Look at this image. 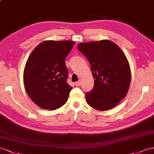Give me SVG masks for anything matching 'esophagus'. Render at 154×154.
<instances>
[{
	"label": "esophagus",
	"instance_id": "obj_1",
	"mask_svg": "<svg viewBox=\"0 0 154 154\" xmlns=\"http://www.w3.org/2000/svg\"><path fill=\"white\" fill-rule=\"evenodd\" d=\"M75 84L76 86H80V85H81V81H77L75 83Z\"/></svg>",
	"mask_w": 154,
	"mask_h": 154
}]
</instances>
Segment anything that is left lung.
<instances>
[{
	"label": "left lung",
	"instance_id": "1",
	"mask_svg": "<svg viewBox=\"0 0 154 154\" xmlns=\"http://www.w3.org/2000/svg\"><path fill=\"white\" fill-rule=\"evenodd\" d=\"M77 48L89 61L94 79L93 89L85 95L87 103L100 111L116 106L130 84V68L124 53L109 40L81 43Z\"/></svg>",
	"mask_w": 154,
	"mask_h": 154
}]
</instances>
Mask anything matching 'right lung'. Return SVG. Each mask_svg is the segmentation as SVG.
I'll return each instance as SVG.
<instances>
[{
  "label": "right lung",
  "instance_id": "right-lung-1",
  "mask_svg": "<svg viewBox=\"0 0 154 154\" xmlns=\"http://www.w3.org/2000/svg\"><path fill=\"white\" fill-rule=\"evenodd\" d=\"M75 42L46 41L35 48L26 63L24 84L26 92L37 106L58 109L66 103L72 90L65 59Z\"/></svg>",
  "mask_w": 154,
  "mask_h": 154
}]
</instances>
